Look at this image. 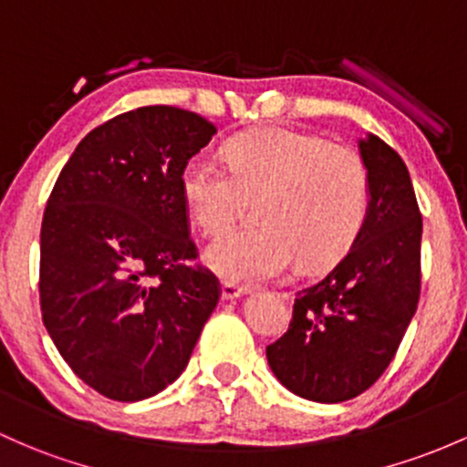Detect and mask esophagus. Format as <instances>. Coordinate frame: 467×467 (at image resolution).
<instances>
[{
  "instance_id": "esophagus-1",
  "label": "esophagus",
  "mask_w": 467,
  "mask_h": 467,
  "mask_svg": "<svg viewBox=\"0 0 467 467\" xmlns=\"http://www.w3.org/2000/svg\"><path fill=\"white\" fill-rule=\"evenodd\" d=\"M249 289L247 287H240V285L235 283H223V287H220V298L223 300H235L240 298V296H247Z\"/></svg>"
}]
</instances>
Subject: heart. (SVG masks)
I'll return each mask as SVG.
<instances>
[{
  "instance_id": "heart-1",
  "label": "heart",
  "mask_w": 467,
  "mask_h": 467,
  "mask_svg": "<svg viewBox=\"0 0 467 467\" xmlns=\"http://www.w3.org/2000/svg\"><path fill=\"white\" fill-rule=\"evenodd\" d=\"M227 169L195 155L180 175V193L195 227L227 232L243 195H258V227L238 229L204 252L209 269L234 283H263L289 269L345 255L368 215V171L354 151L312 133L267 129L229 140Z\"/></svg>"
}]
</instances>
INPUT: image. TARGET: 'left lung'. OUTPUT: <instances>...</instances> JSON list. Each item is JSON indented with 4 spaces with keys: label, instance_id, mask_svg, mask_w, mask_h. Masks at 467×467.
Listing matches in <instances>:
<instances>
[{
    "label": "left lung",
    "instance_id": "1",
    "mask_svg": "<svg viewBox=\"0 0 467 467\" xmlns=\"http://www.w3.org/2000/svg\"><path fill=\"white\" fill-rule=\"evenodd\" d=\"M368 215L338 265L296 296L287 334L267 348L275 379L300 399L349 400L392 363L420 294V220L408 167L376 135L358 140Z\"/></svg>",
    "mask_w": 467,
    "mask_h": 467
}]
</instances>
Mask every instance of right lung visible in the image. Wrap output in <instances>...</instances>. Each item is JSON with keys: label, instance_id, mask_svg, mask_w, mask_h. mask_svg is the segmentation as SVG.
<instances>
[{"label": "right lung", "instance_id": "right-lung-1", "mask_svg": "<svg viewBox=\"0 0 467 467\" xmlns=\"http://www.w3.org/2000/svg\"><path fill=\"white\" fill-rule=\"evenodd\" d=\"M215 127L175 107L109 119L78 144L39 235V303L55 348L87 385L133 403L187 368L218 305V280L189 267L184 164Z\"/></svg>", "mask_w": 467, "mask_h": 467}]
</instances>
